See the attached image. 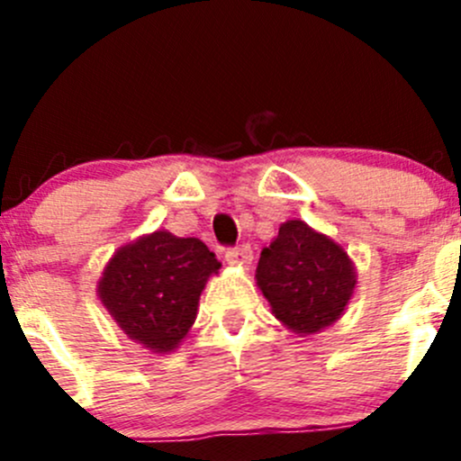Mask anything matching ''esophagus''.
I'll return each mask as SVG.
<instances>
[{"instance_id": "obj_1", "label": "esophagus", "mask_w": 461, "mask_h": 461, "mask_svg": "<svg viewBox=\"0 0 461 461\" xmlns=\"http://www.w3.org/2000/svg\"><path fill=\"white\" fill-rule=\"evenodd\" d=\"M225 260L231 265H243V267H248L254 260L252 248H249V245H240V248L225 249Z\"/></svg>"}]
</instances>
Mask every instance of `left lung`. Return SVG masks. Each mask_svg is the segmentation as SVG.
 <instances>
[{"label":"left lung","mask_w":461,"mask_h":461,"mask_svg":"<svg viewBox=\"0 0 461 461\" xmlns=\"http://www.w3.org/2000/svg\"><path fill=\"white\" fill-rule=\"evenodd\" d=\"M257 281L274 317L296 334H312L341 317L357 278L334 240L303 221H287L260 252Z\"/></svg>","instance_id":"obj_1"}]
</instances>
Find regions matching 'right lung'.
<instances>
[{"instance_id":"add662e5","label":"right lung","mask_w":461,"mask_h":461,"mask_svg":"<svg viewBox=\"0 0 461 461\" xmlns=\"http://www.w3.org/2000/svg\"><path fill=\"white\" fill-rule=\"evenodd\" d=\"M218 267L203 240L156 231L115 252L97 292L133 341L169 352L196 321L204 283Z\"/></svg>"}]
</instances>
